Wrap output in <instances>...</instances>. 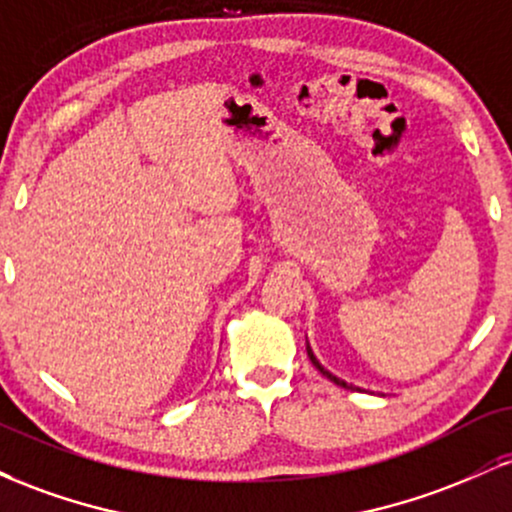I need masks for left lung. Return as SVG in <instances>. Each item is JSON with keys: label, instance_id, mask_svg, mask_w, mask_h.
<instances>
[{"label": "left lung", "instance_id": "obj_1", "mask_svg": "<svg viewBox=\"0 0 512 512\" xmlns=\"http://www.w3.org/2000/svg\"><path fill=\"white\" fill-rule=\"evenodd\" d=\"M308 354H310V351H308ZM310 361H313V363H315V366H317V370H320V373H322V375H327V378H330V380H332V383L342 385V387H346V390H349V387H351V385H346V383H344V380L334 378V375H332V373H327V370H325V368H322V366H320V363H317V361H315V358H313V354H310Z\"/></svg>", "mask_w": 512, "mask_h": 512}]
</instances>
